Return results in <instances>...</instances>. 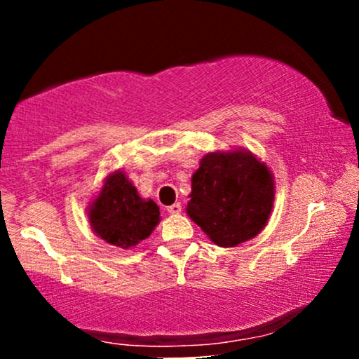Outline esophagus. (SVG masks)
I'll use <instances>...</instances> for the list:
<instances>
[{"label":"esophagus","instance_id":"esophagus-1","mask_svg":"<svg viewBox=\"0 0 359 359\" xmlns=\"http://www.w3.org/2000/svg\"><path fill=\"white\" fill-rule=\"evenodd\" d=\"M167 211H168V214H180V211H182V205H180L179 203H175V204L168 205Z\"/></svg>","mask_w":359,"mask_h":359}]
</instances>
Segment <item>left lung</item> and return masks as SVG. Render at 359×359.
<instances>
[{"mask_svg": "<svg viewBox=\"0 0 359 359\" xmlns=\"http://www.w3.org/2000/svg\"><path fill=\"white\" fill-rule=\"evenodd\" d=\"M191 182L185 212L214 245L233 248L265 229L273 211L275 177L253 151H208Z\"/></svg>", "mask_w": 359, "mask_h": 359, "instance_id": "8db88e82", "label": "left lung"}]
</instances>
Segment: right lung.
<instances>
[{
	"label": "right lung",
	"mask_w": 359,
	"mask_h": 359,
	"mask_svg": "<svg viewBox=\"0 0 359 359\" xmlns=\"http://www.w3.org/2000/svg\"><path fill=\"white\" fill-rule=\"evenodd\" d=\"M86 211L94 234L121 250L138 246L160 222L158 205L143 199L121 168L104 177Z\"/></svg>",
	"instance_id": "obj_1"
}]
</instances>
